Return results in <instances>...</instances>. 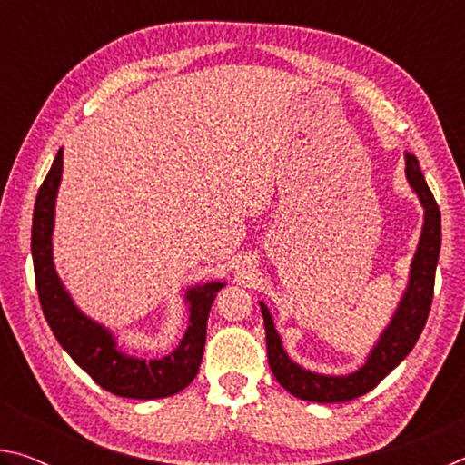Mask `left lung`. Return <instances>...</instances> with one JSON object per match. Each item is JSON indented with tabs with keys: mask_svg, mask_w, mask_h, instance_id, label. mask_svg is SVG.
Segmentation results:
<instances>
[{
	"mask_svg": "<svg viewBox=\"0 0 465 465\" xmlns=\"http://www.w3.org/2000/svg\"><path fill=\"white\" fill-rule=\"evenodd\" d=\"M406 178L424 209L420 242L412 258L411 277H408V285L402 299H400L398 310L390 320L388 328L381 332L380 341L369 352L363 367L349 375H322L293 363L287 351L282 349L281 336L272 324L269 308L261 302L271 371L282 388L293 393L295 398L330 404L349 402V400L363 396L402 363L419 341L422 328L427 324L432 289H435V271L440 252V211L435 196L427 186V180L422 176L419 160L412 153H406Z\"/></svg>",
	"mask_w": 465,
	"mask_h": 465,
	"instance_id": "8db88e82",
	"label": "left lung"
}]
</instances>
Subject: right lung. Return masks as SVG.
<instances>
[{"label":"right lung","instance_id":"right-lung-1","mask_svg":"<svg viewBox=\"0 0 465 465\" xmlns=\"http://www.w3.org/2000/svg\"><path fill=\"white\" fill-rule=\"evenodd\" d=\"M63 149H59L45 183L38 188L35 215H33V262L38 299L46 322L54 338L67 351L77 365L88 373L100 388L121 398L155 400L174 396L184 390L199 373L204 336H207V318L211 303L225 282L211 281L204 285L186 289L188 328L183 341L170 355L162 359L129 357L116 344V338L108 328L74 303L72 295L63 287L53 262V225L54 201L61 184Z\"/></svg>","mask_w":465,"mask_h":465}]
</instances>
